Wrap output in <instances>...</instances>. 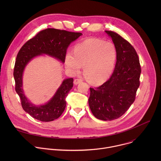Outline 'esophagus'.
Segmentation results:
<instances>
[{
  "label": "esophagus",
  "mask_w": 161,
  "mask_h": 161,
  "mask_svg": "<svg viewBox=\"0 0 161 161\" xmlns=\"http://www.w3.org/2000/svg\"><path fill=\"white\" fill-rule=\"evenodd\" d=\"M82 80L81 79H79V78H78V79H75V80H74V84L75 85H78V84H79L80 83H81V82H82Z\"/></svg>",
  "instance_id": "obj_1"
}]
</instances>
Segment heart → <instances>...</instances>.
I'll return each mask as SVG.
<instances>
[{
	"instance_id": "b5f03b06",
	"label": "heart",
	"mask_w": 161,
	"mask_h": 161,
	"mask_svg": "<svg viewBox=\"0 0 161 161\" xmlns=\"http://www.w3.org/2000/svg\"><path fill=\"white\" fill-rule=\"evenodd\" d=\"M73 52L67 53L65 57V65L72 73L79 72L83 65L84 76L94 85L106 82L112 75L117 58L112 42L88 38L77 44Z\"/></svg>"
}]
</instances>
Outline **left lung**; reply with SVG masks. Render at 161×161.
I'll list each match as a JSON object with an SVG mask.
<instances>
[{"instance_id": "left-lung-1", "label": "left lung", "mask_w": 161, "mask_h": 161, "mask_svg": "<svg viewBox=\"0 0 161 161\" xmlns=\"http://www.w3.org/2000/svg\"><path fill=\"white\" fill-rule=\"evenodd\" d=\"M117 52L115 67L102 85L90 88L88 104L95 117L102 120L117 119L134 103L140 81V60L132 46L117 33L106 31Z\"/></svg>"}]
</instances>
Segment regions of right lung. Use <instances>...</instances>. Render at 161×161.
<instances>
[{
    "instance_id": "right-lung-1",
    "label": "right lung",
    "mask_w": 161,
    "mask_h": 161,
    "mask_svg": "<svg viewBox=\"0 0 161 161\" xmlns=\"http://www.w3.org/2000/svg\"><path fill=\"white\" fill-rule=\"evenodd\" d=\"M81 35L80 32L47 29L27 41L18 52L13 71L15 90L20 97L23 109L33 118L42 122H50L60 117L66 106L65 98L73 86V78L64 80L48 103L36 106L27 99L22 88L23 72L26 65L33 58L42 54L55 57L64 63L68 47Z\"/></svg>"
}]
</instances>
